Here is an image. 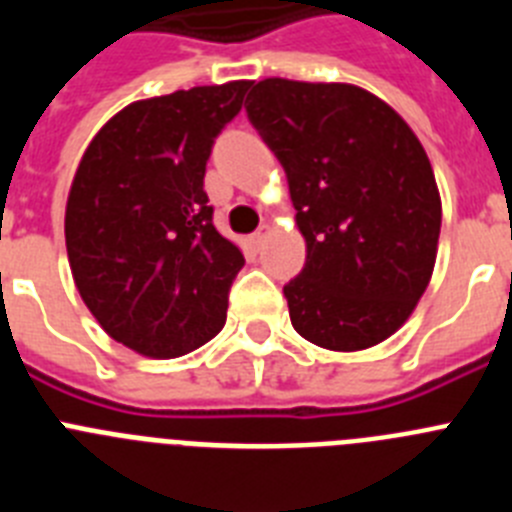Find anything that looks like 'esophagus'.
<instances>
[{
  "label": "esophagus",
  "mask_w": 512,
  "mask_h": 512,
  "mask_svg": "<svg viewBox=\"0 0 512 512\" xmlns=\"http://www.w3.org/2000/svg\"><path fill=\"white\" fill-rule=\"evenodd\" d=\"M269 233H271V225H269V223L261 225V228L251 235V243H253V246H261V243L266 241V235H269Z\"/></svg>",
  "instance_id": "34e87169"
}]
</instances>
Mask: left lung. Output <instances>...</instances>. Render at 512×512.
Instances as JSON below:
<instances>
[{
    "mask_svg": "<svg viewBox=\"0 0 512 512\" xmlns=\"http://www.w3.org/2000/svg\"><path fill=\"white\" fill-rule=\"evenodd\" d=\"M248 120L284 166L305 269L284 287L292 325L328 351H364L405 325L431 282L441 194L418 135L341 81H259Z\"/></svg>",
    "mask_w": 512,
    "mask_h": 512,
    "instance_id": "8db88e82",
    "label": "left lung"
}]
</instances>
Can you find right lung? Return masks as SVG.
<instances>
[{
	"mask_svg": "<svg viewBox=\"0 0 512 512\" xmlns=\"http://www.w3.org/2000/svg\"><path fill=\"white\" fill-rule=\"evenodd\" d=\"M248 87L130 102L76 166L63 220L71 277L104 333L135 354L176 359L223 330L243 253L212 225L205 166Z\"/></svg>",
	"mask_w": 512,
	"mask_h": 512,
	"instance_id": "add662e5",
	"label": "right lung"
}]
</instances>
